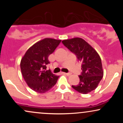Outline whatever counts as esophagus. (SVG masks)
Listing matches in <instances>:
<instances>
[{
	"mask_svg": "<svg viewBox=\"0 0 123 123\" xmlns=\"http://www.w3.org/2000/svg\"><path fill=\"white\" fill-rule=\"evenodd\" d=\"M65 74H66V75L67 76H70V74H71V73H64Z\"/></svg>",
	"mask_w": 123,
	"mask_h": 123,
	"instance_id": "esophagus-1",
	"label": "esophagus"
}]
</instances>
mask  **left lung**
Masks as SVG:
<instances>
[{
	"instance_id": "left-lung-1",
	"label": "left lung",
	"mask_w": 123,
	"mask_h": 123,
	"mask_svg": "<svg viewBox=\"0 0 123 123\" xmlns=\"http://www.w3.org/2000/svg\"><path fill=\"white\" fill-rule=\"evenodd\" d=\"M62 43L81 62L82 72L79 76L80 82L77 85L72 86V88L83 94L95 90L104 76L102 62L98 53L80 37L64 40Z\"/></svg>"
}]
</instances>
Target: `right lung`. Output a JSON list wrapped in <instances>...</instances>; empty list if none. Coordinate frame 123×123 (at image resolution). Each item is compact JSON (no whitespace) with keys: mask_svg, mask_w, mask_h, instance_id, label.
Segmentation results:
<instances>
[{"mask_svg":"<svg viewBox=\"0 0 123 123\" xmlns=\"http://www.w3.org/2000/svg\"><path fill=\"white\" fill-rule=\"evenodd\" d=\"M61 40L45 38L26 51L21 59L20 67L22 76L28 86L38 93L50 90L57 83L59 76L47 70L50 63L49 55L54 51Z\"/></svg>","mask_w":123,"mask_h":123,"instance_id":"right-lung-1","label":"right lung"}]
</instances>
